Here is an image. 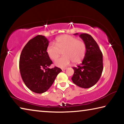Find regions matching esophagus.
Returning a JSON list of instances; mask_svg holds the SVG:
<instances>
[{
    "instance_id": "esophagus-1",
    "label": "esophagus",
    "mask_w": 124,
    "mask_h": 124,
    "mask_svg": "<svg viewBox=\"0 0 124 124\" xmlns=\"http://www.w3.org/2000/svg\"><path fill=\"white\" fill-rule=\"evenodd\" d=\"M66 68H62V70H66Z\"/></svg>"
}]
</instances>
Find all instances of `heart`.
<instances>
[{
	"label": "heart",
	"instance_id": "obj_1",
	"mask_svg": "<svg viewBox=\"0 0 124 124\" xmlns=\"http://www.w3.org/2000/svg\"><path fill=\"white\" fill-rule=\"evenodd\" d=\"M61 51H62L63 56L54 62V65L63 68L68 66L71 61L73 63L82 61L86 54V46L83 40L64 34L57 38L55 40V45L50 44L46 49L48 56L52 60L57 59L60 56Z\"/></svg>",
	"mask_w": 124,
	"mask_h": 124
}]
</instances>
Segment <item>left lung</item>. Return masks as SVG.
I'll list each match as a JSON object with an SVG mask.
<instances>
[{"mask_svg": "<svg viewBox=\"0 0 124 124\" xmlns=\"http://www.w3.org/2000/svg\"><path fill=\"white\" fill-rule=\"evenodd\" d=\"M79 37L85 41L86 52L82 63L77 68H73L74 72L72 80L78 86L87 89L95 85L101 76L103 69V54L97 43L91 35L82 33Z\"/></svg>", "mask_w": 124, "mask_h": 124, "instance_id": "left-lung-1", "label": "left lung"}]
</instances>
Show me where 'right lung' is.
Masks as SVG:
<instances>
[{"label":"right lung","instance_id":"add662e5","mask_svg":"<svg viewBox=\"0 0 124 124\" xmlns=\"http://www.w3.org/2000/svg\"><path fill=\"white\" fill-rule=\"evenodd\" d=\"M49 43L45 37L37 35L27 43L20 55L22 79L26 86L35 93L46 91L62 71L57 67L49 68L52 63L46 52Z\"/></svg>","mask_w":124,"mask_h":124}]
</instances>
